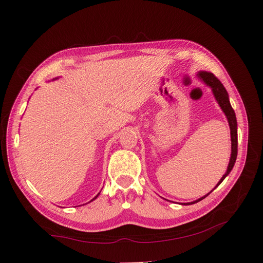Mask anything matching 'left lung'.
Wrapping results in <instances>:
<instances>
[{"mask_svg": "<svg viewBox=\"0 0 263 263\" xmlns=\"http://www.w3.org/2000/svg\"><path fill=\"white\" fill-rule=\"evenodd\" d=\"M199 77L202 79L206 85L210 86L212 89V92L215 95V98L217 99L218 104L221 107L222 111H224L228 123H230V128H231V138H232V155H231V159H230V164H228L227 167V172L226 174L221 177V180L218 182V184L216 185V187L219 185V184L224 181V178L230 174L231 171L233 170L234 164L236 161V157H237V122H236V116H235V111H234L233 107L231 106L230 99H228V93L226 91L225 87L222 86V83L218 80V78H216V76L214 73H210V72H199ZM215 190V189H214ZM210 194V192L208 193ZM208 194L204 195V197L200 198L198 200L193 201V202L190 203H185V204H192V203H197L199 201H201L202 199H204L205 197H208Z\"/></svg>", "mask_w": 263, "mask_h": 263, "instance_id": "left-lung-1", "label": "left lung"}]
</instances>
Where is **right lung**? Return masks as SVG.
I'll return each instance as SVG.
<instances>
[{"label": "right lung", "instance_id": "obj_1", "mask_svg": "<svg viewBox=\"0 0 263 263\" xmlns=\"http://www.w3.org/2000/svg\"><path fill=\"white\" fill-rule=\"evenodd\" d=\"M98 194H99V193H98ZM98 194H97V195H96V197H95V198H93V199H96V198H97V197H98ZM93 199H92V200H93ZM92 200H91V201H92Z\"/></svg>", "mask_w": 263, "mask_h": 263}]
</instances>
